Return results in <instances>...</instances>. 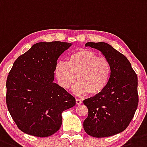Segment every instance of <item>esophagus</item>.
Masks as SVG:
<instances>
[{
    "mask_svg": "<svg viewBox=\"0 0 147 147\" xmlns=\"http://www.w3.org/2000/svg\"><path fill=\"white\" fill-rule=\"evenodd\" d=\"M82 103V100L80 99H76V104L77 105H80Z\"/></svg>",
    "mask_w": 147,
    "mask_h": 147,
    "instance_id": "esophagus-1",
    "label": "esophagus"
}]
</instances>
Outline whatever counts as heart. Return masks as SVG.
Segmentation results:
<instances>
[{"mask_svg": "<svg viewBox=\"0 0 147 147\" xmlns=\"http://www.w3.org/2000/svg\"><path fill=\"white\" fill-rule=\"evenodd\" d=\"M55 75L59 85L68 89L76 80L79 82L73 88L78 95L89 93L96 96L105 89L111 75L109 61L93 51L81 49L71 54L67 63L58 62Z\"/></svg>", "mask_w": 147, "mask_h": 147, "instance_id": "1", "label": "heart"}]
</instances>
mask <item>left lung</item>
Returning a JSON list of instances; mask_svg holds the SVG:
<instances>
[{
  "label": "left lung",
  "instance_id": "left-lung-1",
  "mask_svg": "<svg viewBox=\"0 0 147 147\" xmlns=\"http://www.w3.org/2000/svg\"><path fill=\"white\" fill-rule=\"evenodd\" d=\"M109 61L111 75L101 94L83 100L88 114L83 121L86 133L95 138L120 133L128 127L138 108V77L125 55L105 42H87Z\"/></svg>",
  "mask_w": 147,
  "mask_h": 147
}]
</instances>
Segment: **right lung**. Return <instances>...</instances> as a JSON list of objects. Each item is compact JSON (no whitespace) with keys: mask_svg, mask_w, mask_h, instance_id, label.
I'll use <instances>...</instances> for the list:
<instances>
[{"mask_svg":"<svg viewBox=\"0 0 147 147\" xmlns=\"http://www.w3.org/2000/svg\"><path fill=\"white\" fill-rule=\"evenodd\" d=\"M71 45L39 42L14 62L6 80V105L23 133L52 136L61 126L62 112L75 105V97L53 81L58 59Z\"/></svg>","mask_w":147,"mask_h":147,"instance_id":"add662e5","label":"right lung"}]
</instances>
